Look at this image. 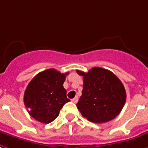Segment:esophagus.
I'll return each mask as SVG.
<instances>
[{
  "instance_id": "34e87169",
  "label": "esophagus",
  "mask_w": 148,
  "mask_h": 148,
  "mask_svg": "<svg viewBox=\"0 0 148 148\" xmlns=\"http://www.w3.org/2000/svg\"><path fill=\"white\" fill-rule=\"evenodd\" d=\"M78 100V96H76V97H74V99H72V102H74V103H77Z\"/></svg>"
}]
</instances>
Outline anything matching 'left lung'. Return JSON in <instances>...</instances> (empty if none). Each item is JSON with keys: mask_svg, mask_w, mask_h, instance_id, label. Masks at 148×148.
<instances>
[{"mask_svg": "<svg viewBox=\"0 0 148 148\" xmlns=\"http://www.w3.org/2000/svg\"><path fill=\"white\" fill-rule=\"evenodd\" d=\"M83 77L82 95L77 108L82 115L94 123H103L115 118L124 107L125 87L112 72L94 67L87 73L77 70Z\"/></svg>", "mask_w": 148, "mask_h": 148, "instance_id": "left-lung-1", "label": "left lung"}]
</instances>
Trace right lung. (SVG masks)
<instances>
[{"mask_svg":"<svg viewBox=\"0 0 148 148\" xmlns=\"http://www.w3.org/2000/svg\"><path fill=\"white\" fill-rule=\"evenodd\" d=\"M67 74L49 69L36 74L29 82L24 93V104L36 121L45 124L52 122L70 101L63 87Z\"/></svg>","mask_w":148,"mask_h":148,"instance_id":"right-lung-1","label":"right lung"}]
</instances>
